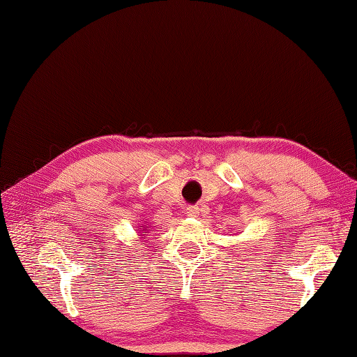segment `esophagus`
<instances>
[{
	"instance_id": "obj_1",
	"label": "esophagus",
	"mask_w": 357,
	"mask_h": 357,
	"mask_svg": "<svg viewBox=\"0 0 357 357\" xmlns=\"http://www.w3.org/2000/svg\"><path fill=\"white\" fill-rule=\"evenodd\" d=\"M185 211H187V215H190V217H197L198 214H200V209H198L197 206H189Z\"/></svg>"
}]
</instances>
